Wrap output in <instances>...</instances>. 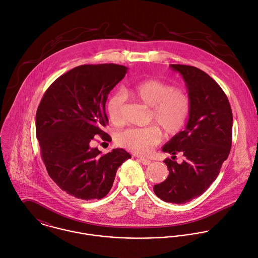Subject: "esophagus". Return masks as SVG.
<instances>
[{
	"label": "esophagus",
	"mask_w": 258,
	"mask_h": 258,
	"mask_svg": "<svg viewBox=\"0 0 258 258\" xmlns=\"http://www.w3.org/2000/svg\"><path fill=\"white\" fill-rule=\"evenodd\" d=\"M139 161L143 164V165H149L151 163V161L149 159H146V158H140Z\"/></svg>",
	"instance_id": "obj_1"
}]
</instances>
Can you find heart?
Listing matches in <instances>:
<instances>
[{
    "mask_svg": "<svg viewBox=\"0 0 258 258\" xmlns=\"http://www.w3.org/2000/svg\"><path fill=\"white\" fill-rule=\"evenodd\" d=\"M125 93L150 108L148 123L157 127L128 128L121 131L116 138L119 146L135 154L146 155L160 142V128L165 135L173 136L184 127L191 107L190 98L185 91L157 79H147L131 85ZM124 95L116 93L109 97L106 111L112 123L121 124L124 121Z\"/></svg>",
    "mask_w": 258,
    "mask_h": 258,
    "instance_id": "heart-1",
    "label": "heart"
}]
</instances>
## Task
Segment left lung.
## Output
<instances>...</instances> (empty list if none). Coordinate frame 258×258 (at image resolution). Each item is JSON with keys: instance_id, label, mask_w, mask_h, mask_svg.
Here are the masks:
<instances>
[{"instance_id": "1", "label": "left lung", "mask_w": 258, "mask_h": 258, "mask_svg": "<svg viewBox=\"0 0 258 258\" xmlns=\"http://www.w3.org/2000/svg\"><path fill=\"white\" fill-rule=\"evenodd\" d=\"M170 67L182 75L191 107L185 130L162 148L172 155L164 160L169 175L153 189L163 201L182 204L204 193L218 176L230 153L233 116L227 96L208 74L193 66ZM177 153L184 157L180 165Z\"/></svg>"}]
</instances>
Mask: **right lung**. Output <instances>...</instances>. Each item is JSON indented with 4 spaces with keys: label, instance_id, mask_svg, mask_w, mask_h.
<instances>
[{
    "label": "right lung",
    "instance_id": "1",
    "mask_svg": "<svg viewBox=\"0 0 258 258\" xmlns=\"http://www.w3.org/2000/svg\"><path fill=\"white\" fill-rule=\"evenodd\" d=\"M127 73L117 64L81 65L56 79L45 92L36 113V135L52 180L69 195L91 200L105 197L116 172L131 158L124 149L101 154L91 147L95 136L109 141L108 94Z\"/></svg>",
    "mask_w": 258,
    "mask_h": 258
}]
</instances>
